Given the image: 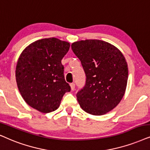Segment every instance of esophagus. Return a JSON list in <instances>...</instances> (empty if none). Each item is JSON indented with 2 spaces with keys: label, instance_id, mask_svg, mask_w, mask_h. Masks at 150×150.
Segmentation results:
<instances>
[{
  "label": "esophagus",
  "instance_id": "34e87169",
  "mask_svg": "<svg viewBox=\"0 0 150 150\" xmlns=\"http://www.w3.org/2000/svg\"><path fill=\"white\" fill-rule=\"evenodd\" d=\"M70 87H71V89L72 91H74L75 89V84L74 83H70Z\"/></svg>",
  "mask_w": 150,
  "mask_h": 150
}]
</instances>
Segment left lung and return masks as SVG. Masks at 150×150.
<instances>
[{
    "label": "left lung",
    "mask_w": 150,
    "mask_h": 150,
    "mask_svg": "<svg viewBox=\"0 0 150 150\" xmlns=\"http://www.w3.org/2000/svg\"><path fill=\"white\" fill-rule=\"evenodd\" d=\"M86 76L85 86L76 94L85 112L106 114L115 108L125 94L128 79L125 58L116 47L100 40H85L71 44Z\"/></svg>",
    "instance_id": "left-lung-1"
}]
</instances>
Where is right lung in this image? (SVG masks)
<instances>
[{
  "mask_svg": "<svg viewBox=\"0 0 150 150\" xmlns=\"http://www.w3.org/2000/svg\"><path fill=\"white\" fill-rule=\"evenodd\" d=\"M69 47L58 38H44L30 44L19 56L16 68L19 92L29 105L42 113L57 110L63 95L70 92L61 63Z\"/></svg>",
  "mask_w": 150,
  "mask_h": 150,
  "instance_id": "right-lung-1",
  "label": "right lung"
}]
</instances>
